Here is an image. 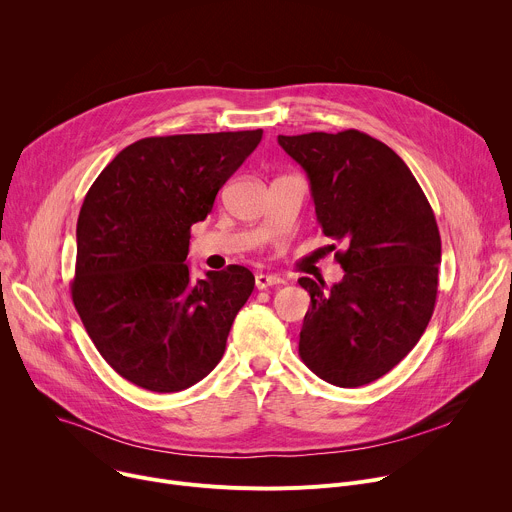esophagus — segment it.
I'll return each mask as SVG.
<instances>
[{
	"mask_svg": "<svg viewBox=\"0 0 512 512\" xmlns=\"http://www.w3.org/2000/svg\"><path fill=\"white\" fill-rule=\"evenodd\" d=\"M279 283H283V279L277 277V275H265V273H257L255 275V287L257 289H267V287L279 285Z\"/></svg>",
	"mask_w": 512,
	"mask_h": 512,
	"instance_id": "obj_1",
	"label": "esophagus"
}]
</instances>
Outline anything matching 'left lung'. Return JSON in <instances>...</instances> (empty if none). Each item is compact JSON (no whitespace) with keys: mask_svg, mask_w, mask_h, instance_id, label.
<instances>
[{"mask_svg":"<svg viewBox=\"0 0 512 512\" xmlns=\"http://www.w3.org/2000/svg\"><path fill=\"white\" fill-rule=\"evenodd\" d=\"M277 141L310 178L322 233L344 245L334 255L344 279L330 291L298 279L312 300L300 356L326 383L369 385L397 367L431 320L442 261L433 210L407 164L367 133Z\"/></svg>","mask_w":512,"mask_h":512,"instance_id":"obj_1","label":"left lung"}]
</instances>
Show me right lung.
<instances>
[{
	"label": "right lung",
	"mask_w": 512,
	"mask_h": 512,
	"mask_svg": "<svg viewBox=\"0 0 512 512\" xmlns=\"http://www.w3.org/2000/svg\"><path fill=\"white\" fill-rule=\"evenodd\" d=\"M263 137L255 131L143 137L89 188L77 223L75 308L109 367L154 393L204 379L255 287L243 265L190 279V227Z\"/></svg>",
	"instance_id": "1"
}]
</instances>
